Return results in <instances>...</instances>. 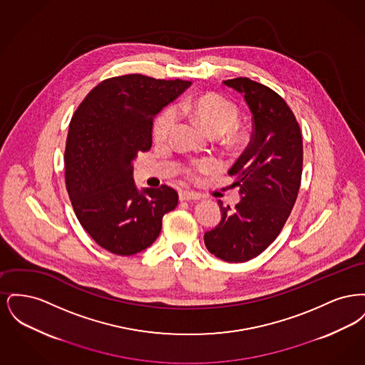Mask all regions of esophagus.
I'll return each mask as SVG.
<instances>
[{
    "label": "esophagus",
    "mask_w": 365,
    "mask_h": 365,
    "mask_svg": "<svg viewBox=\"0 0 365 365\" xmlns=\"http://www.w3.org/2000/svg\"><path fill=\"white\" fill-rule=\"evenodd\" d=\"M179 200L180 201H198V200H201V195L198 194V192H192V191H180L179 192Z\"/></svg>",
    "instance_id": "esophagus-1"
}]
</instances>
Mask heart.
Listing matches in <instances>:
<instances>
[{"mask_svg":"<svg viewBox=\"0 0 365 365\" xmlns=\"http://www.w3.org/2000/svg\"><path fill=\"white\" fill-rule=\"evenodd\" d=\"M178 109L189 115L194 120L200 123L209 134L220 135L232 128L238 122V109L237 106L219 94H202L194 98H187L180 103ZM176 124V110L174 108H167L157 116L153 124V139L157 143H164L171 137ZM228 138H237L234 131L228 132ZM217 170V163L212 158H201L189 163L183 173L189 178H195L197 175L209 174Z\"/></svg>","mask_w":365,"mask_h":365,"instance_id":"b5f03b06","label":"heart"}]
</instances>
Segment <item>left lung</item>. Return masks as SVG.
Returning a JSON list of instances; mask_svg holds the SVG:
<instances>
[{
	"mask_svg": "<svg viewBox=\"0 0 365 365\" xmlns=\"http://www.w3.org/2000/svg\"><path fill=\"white\" fill-rule=\"evenodd\" d=\"M241 93L253 113V134L228 174L242 195L223 205L222 220L204 235L212 255L227 262L257 257L277 240L294 207L302 175V135L293 110L272 88L249 78L223 82Z\"/></svg>",
	"mask_w": 365,
	"mask_h": 365,
	"instance_id": "1",
	"label": "left lung"
}]
</instances>
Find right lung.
<instances>
[{
    "label": "right lung",
    "instance_id": "right-lung-1",
    "mask_svg": "<svg viewBox=\"0 0 365 365\" xmlns=\"http://www.w3.org/2000/svg\"><path fill=\"white\" fill-rule=\"evenodd\" d=\"M140 73L105 79L75 110L66 142V186L79 223L105 250L131 256L155 242L178 205L167 185L139 192L133 160L152 146L156 113L187 87Z\"/></svg>",
    "mask_w": 365,
    "mask_h": 365
}]
</instances>
